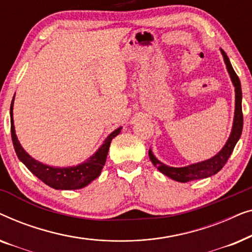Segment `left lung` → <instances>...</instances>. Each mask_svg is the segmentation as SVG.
<instances>
[{"label":"left lung","instance_id":"obj_1","mask_svg":"<svg viewBox=\"0 0 252 252\" xmlns=\"http://www.w3.org/2000/svg\"><path fill=\"white\" fill-rule=\"evenodd\" d=\"M221 54L225 60L227 70L232 79V82L235 87V116H234V124H233V129L230 133V136L225 147L222 148L221 151H219L215 157L210 158L208 160L201 161V163H196L189 166L185 167H171L167 166L163 163H160L156 157L154 156V154L149 150V158L153 161V164L156 166L159 172L166 175V177L173 179L175 181L179 182H188L191 180H197V179H204L211 175L218 173V172L223 167V165L226 164V161L228 160V158L232 155L234 147L236 146L237 141L241 137L243 128V113H242V89H241V82L240 79L237 77V74L234 71V68L230 64V62L227 57L226 53L221 50Z\"/></svg>","mask_w":252,"mask_h":252}]
</instances>
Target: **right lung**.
<instances>
[{
  "mask_svg": "<svg viewBox=\"0 0 252 252\" xmlns=\"http://www.w3.org/2000/svg\"><path fill=\"white\" fill-rule=\"evenodd\" d=\"M12 109L13 99L11 102V106H10V120H11L12 143L17 156L23 161L24 165L35 177L39 178L41 181L44 182V184L51 188L61 189V190H71V189L84 188L88 184H91L93 180H95L101 174L102 168L104 166L110 143H111L113 137L118 135L120 133V129H122V127H120V128L113 130L106 137L104 143L99 147V149L82 164L72 167H53L35 160L20 146L15 133V126H13Z\"/></svg>",
  "mask_w": 252,
  "mask_h": 252,
  "instance_id": "1",
  "label": "right lung"
}]
</instances>
